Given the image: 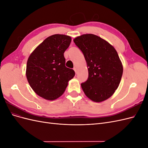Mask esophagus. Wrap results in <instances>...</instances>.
<instances>
[{"instance_id":"esophagus-1","label":"esophagus","mask_w":148,"mask_h":148,"mask_svg":"<svg viewBox=\"0 0 148 148\" xmlns=\"http://www.w3.org/2000/svg\"><path fill=\"white\" fill-rule=\"evenodd\" d=\"M73 70H75V71L76 74H77V73H78V70H77V67H74Z\"/></svg>"}]
</instances>
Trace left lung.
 Returning a JSON list of instances; mask_svg holds the SVG:
<instances>
[{
    "mask_svg": "<svg viewBox=\"0 0 148 148\" xmlns=\"http://www.w3.org/2000/svg\"><path fill=\"white\" fill-rule=\"evenodd\" d=\"M73 41L82 51L89 77L81 84L89 99L101 102L114 95L123 74V65L117 52L106 40L92 34H83Z\"/></svg>",
    "mask_w": 148,
    "mask_h": 148,
    "instance_id": "8db88e82",
    "label": "left lung"
}]
</instances>
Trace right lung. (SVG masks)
Listing matches in <instances>:
<instances>
[{"mask_svg":"<svg viewBox=\"0 0 148 148\" xmlns=\"http://www.w3.org/2000/svg\"><path fill=\"white\" fill-rule=\"evenodd\" d=\"M71 38L64 34L47 38L31 53L26 65V76L33 90L49 101L63 95L68 83L75 75L65 66L64 52Z\"/></svg>","mask_w":148,"mask_h":148,"instance_id":"1","label":"right lung"}]
</instances>
